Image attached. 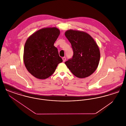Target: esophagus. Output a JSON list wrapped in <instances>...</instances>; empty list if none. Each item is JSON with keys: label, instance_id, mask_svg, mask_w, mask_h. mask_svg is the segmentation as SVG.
I'll use <instances>...</instances> for the list:
<instances>
[{"label": "esophagus", "instance_id": "esophagus-1", "mask_svg": "<svg viewBox=\"0 0 126 126\" xmlns=\"http://www.w3.org/2000/svg\"><path fill=\"white\" fill-rule=\"evenodd\" d=\"M62 60H63V62H65L66 60V57H63V58H62Z\"/></svg>", "mask_w": 126, "mask_h": 126}]
</instances>
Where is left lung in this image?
<instances>
[{
	"instance_id": "left-lung-1",
	"label": "left lung",
	"mask_w": 126,
	"mask_h": 126,
	"mask_svg": "<svg viewBox=\"0 0 126 126\" xmlns=\"http://www.w3.org/2000/svg\"><path fill=\"white\" fill-rule=\"evenodd\" d=\"M65 35L70 42L74 55L65 64L78 78H87L96 70L100 59L99 47L92 37L86 32L67 30Z\"/></svg>"
}]
</instances>
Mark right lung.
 Returning <instances> with one entry per match:
<instances>
[{
  "label": "right lung",
  "mask_w": 126,
  "mask_h": 126,
  "mask_svg": "<svg viewBox=\"0 0 126 126\" xmlns=\"http://www.w3.org/2000/svg\"><path fill=\"white\" fill-rule=\"evenodd\" d=\"M60 34V31L56 27L43 28L27 39L23 60L27 70L35 78H48L63 61L57 48L54 46Z\"/></svg>",
  "instance_id": "obj_1"
}]
</instances>
